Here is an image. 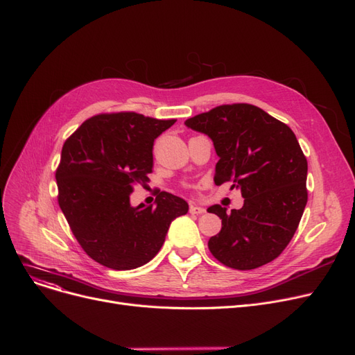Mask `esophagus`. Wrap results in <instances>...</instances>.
Instances as JSON below:
<instances>
[{"label":"esophagus","instance_id":"1","mask_svg":"<svg viewBox=\"0 0 355 355\" xmlns=\"http://www.w3.org/2000/svg\"><path fill=\"white\" fill-rule=\"evenodd\" d=\"M205 212H206L205 207L198 206V205H193V203L190 205V214H193V215H202Z\"/></svg>","mask_w":355,"mask_h":355}]
</instances>
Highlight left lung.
<instances>
[{"label": "left lung", "mask_w": 355, "mask_h": 355, "mask_svg": "<svg viewBox=\"0 0 355 355\" xmlns=\"http://www.w3.org/2000/svg\"><path fill=\"white\" fill-rule=\"evenodd\" d=\"M186 125L214 141L215 184L232 182L241 209L214 205L222 219L209 250L220 263L250 270L277 259L294 237L307 203V159L293 130L250 103L220 105Z\"/></svg>", "instance_id": "8db88e82"}]
</instances>
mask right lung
<instances>
[{
	"mask_svg": "<svg viewBox=\"0 0 355 355\" xmlns=\"http://www.w3.org/2000/svg\"><path fill=\"white\" fill-rule=\"evenodd\" d=\"M174 123L136 112L99 114L65 140L55 173L58 205L98 263L115 270L146 265L171 222L189 212L184 199L166 191L156 196L155 207L130 205L133 187L152 173L155 139Z\"/></svg>",
	"mask_w": 355,
	"mask_h": 355,
	"instance_id": "add662e5",
	"label": "right lung"
}]
</instances>
